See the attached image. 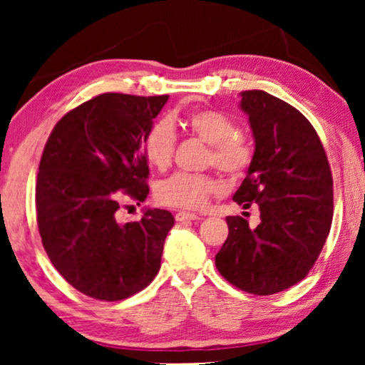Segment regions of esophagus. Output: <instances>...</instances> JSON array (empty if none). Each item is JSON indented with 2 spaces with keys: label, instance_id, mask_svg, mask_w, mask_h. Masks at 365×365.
<instances>
[{
  "label": "esophagus",
  "instance_id": "esophagus-1",
  "mask_svg": "<svg viewBox=\"0 0 365 365\" xmlns=\"http://www.w3.org/2000/svg\"><path fill=\"white\" fill-rule=\"evenodd\" d=\"M176 221H179V222H186V221H196V219H199V216L197 214H194V212H186V211H179V212H176Z\"/></svg>",
  "mask_w": 365,
  "mask_h": 365
}]
</instances>
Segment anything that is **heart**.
Listing matches in <instances>:
<instances>
[{"label":"heart","instance_id":"1","mask_svg":"<svg viewBox=\"0 0 365 365\" xmlns=\"http://www.w3.org/2000/svg\"><path fill=\"white\" fill-rule=\"evenodd\" d=\"M181 126L189 134L209 144L206 163L229 178H239L252 161V148L236 123L216 109H196L184 114ZM176 134L166 119L153 123L141 141L143 156L149 166L164 171L173 161ZM219 191V182L209 174L176 173L156 186V199L164 206L179 209H199Z\"/></svg>","mask_w":365,"mask_h":365}]
</instances>
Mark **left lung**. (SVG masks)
Returning <instances> with one entry per match:
<instances>
[{"label": "left lung", "instance_id": "1", "mask_svg": "<svg viewBox=\"0 0 365 365\" xmlns=\"http://www.w3.org/2000/svg\"><path fill=\"white\" fill-rule=\"evenodd\" d=\"M241 109L256 149L232 199L244 209L257 204L261 222L226 217L216 267L232 286L271 296L302 281L317 261L332 224V174L316 129L291 104L252 89L241 93Z\"/></svg>", "mask_w": 365, "mask_h": 365}]
</instances>
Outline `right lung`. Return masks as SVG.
Listing matches in <instances>:
<instances>
[{
    "label": "right lung",
    "mask_w": 365,
    "mask_h": 365,
    "mask_svg": "<svg viewBox=\"0 0 365 365\" xmlns=\"http://www.w3.org/2000/svg\"><path fill=\"white\" fill-rule=\"evenodd\" d=\"M169 96L104 93L59 119L44 146L36 219L49 261L79 292L121 301L156 277L174 217L146 209L119 224V204L144 202L149 168L141 141Z\"/></svg>",
    "instance_id": "obj_1"
}]
</instances>
